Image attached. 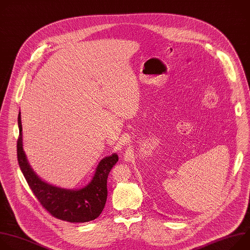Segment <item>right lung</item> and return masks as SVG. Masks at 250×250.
<instances>
[{
    "mask_svg": "<svg viewBox=\"0 0 250 250\" xmlns=\"http://www.w3.org/2000/svg\"><path fill=\"white\" fill-rule=\"evenodd\" d=\"M18 161L23 176L41 206L51 216L70 223H86L102 214L107 199V177L118 162L116 154L104 158L96 167L90 183L79 190H69L49 185L42 181L27 163L22 149L21 112L18 117Z\"/></svg>",
    "mask_w": 250,
    "mask_h": 250,
    "instance_id": "right-lung-1",
    "label": "right lung"
}]
</instances>
